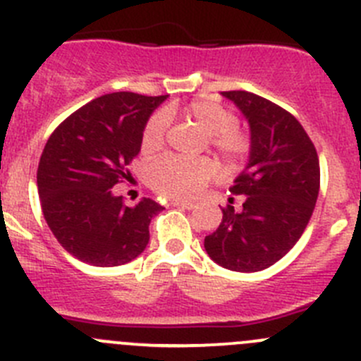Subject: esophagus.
I'll list each match as a JSON object with an SVG mask.
<instances>
[{"label": "esophagus", "instance_id": "esophagus-1", "mask_svg": "<svg viewBox=\"0 0 361 361\" xmlns=\"http://www.w3.org/2000/svg\"><path fill=\"white\" fill-rule=\"evenodd\" d=\"M173 206H178V208H183V209H192L194 208V202H187V201H173Z\"/></svg>", "mask_w": 361, "mask_h": 361}]
</instances>
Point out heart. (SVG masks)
<instances>
[{"label":"heart","mask_w":361,"mask_h":361,"mask_svg":"<svg viewBox=\"0 0 361 361\" xmlns=\"http://www.w3.org/2000/svg\"><path fill=\"white\" fill-rule=\"evenodd\" d=\"M183 116L204 132L209 145L227 160L234 164L245 157L248 141L236 128L234 114L222 104L213 100H194L183 107ZM178 114L174 107H167L162 113L153 114L142 132L145 149H157L162 146L166 135L167 120ZM219 167L212 159H180V157H162L149 167V185L159 194L171 199L195 197L204 185L216 176Z\"/></svg>","instance_id":"1"}]
</instances>
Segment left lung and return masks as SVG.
<instances>
[{"instance_id": "left-lung-1", "label": "left lung", "mask_w": 361, "mask_h": 361, "mask_svg": "<svg viewBox=\"0 0 361 361\" xmlns=\"http://www.w3.org/2000/svg\"><path fill=\"white\" fill-rule=\"evenodd\" d=\"M222 97L250 128L248 162L231 187L245 201L240 212L222 209L204 248L222 268L254 274L281 261L305 231L319 194V159L300 121L277 104L248 92Z\"/></svg>"}]
</instances>
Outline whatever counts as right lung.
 Segmentation results:
<instances>
[{
	"label": "right lung",
	"instance_id": "1",
	"mask_svg": "<svg viewBox=\"0 0 361 361\" xmlns=\"http://www.w3.org/2000/svg\"><path fill=\"white\" fill-rule=\"evenodd\" d=\"M167 99L109 93L70 114L49 137L37 171L49 229L63 248L92 266H120L145 252L149 222L162 206L142 197L135 206L113 194L130 174L142 132Z\"/></svg>",
	"mask_w": 361,
	"mask_h": 361
}]
</instances>
